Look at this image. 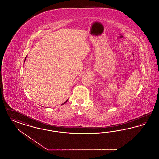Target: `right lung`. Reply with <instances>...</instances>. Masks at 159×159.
Returning <instances> with one entry per match:
<instances>
[{"instance_id": "1", "label": "right lung", "mask_w": 159, "mask_h": 159, "mask_svg": "<svg viewBox=\"0 0 159 159\" xmlns=\"http://www.w3.org/2000/svg\"><path fill=\"white\" fill-rule=\"evenodd\" d=\"M26 58H27V57H25V60H24V61H25V60H26ZM67 101H68V99H67V101H66V102H64V103H63V104H62V105H63V104H65V103H66V102H67Z\"/></svg>"}]
</instances>
